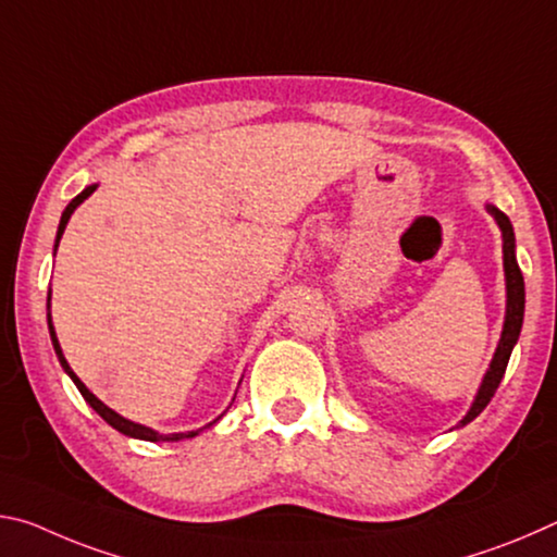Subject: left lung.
Segmentation results:
<instances>
[{"instance_id":"1","label":"left lung","mask_w":557,"mask_h":557,"mask_svg":"<svg viewBox=\"0 0 557 557\" xmlns=\"http://www.w3.org/2000/svg\"><path fill=\"white\" fill-rule=\"evenodd\" d=\"M488 213L494 215L496 223H498V228H502V233H504V268H506V292H508L506 322H504L502 342H498V348H496V354H494L492 369L486 371L482 388H479V393H476V400H474V405H471L469 412H467V418L461 420L459 425H467V422L474 420L476 414L486 408L488 400L494 398L498 383H502L504 373H506V366H508V358H511L513 344L518 342V334H521V324H523L525 289H523L521 268H518V262H516V238H513L511 221H508L506 213L494 209V206H488Z\"/></svg>"}]
</instances>
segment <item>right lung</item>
Returning a JSON list of instances; mask_svg holds the SVG:
<instances>
[{"label": "right lung", "mask_w": 557, "mask_h": 557, "mask_svg": "<svg viewBox=\"0 0 557 557\" xmlns=\"http://www.w3.org/2000/svg\"><path fill=\"white\" fill-rule=\"evenodd\" d=\"M92 191H96V186L83 188V191H81L78 196H75V199H73L69 206H65V211H63V215H61V223H59V235H55V245H59L61 235H63V231H65V223H69L71 213L75 211V206L86 201ZM49 299H51V295H49ZM49 329H51V342H53V348H55V356H59V361H61V366H63V371L71 375L73 383L78 385V391H81L83 398H86V403H90V408L96 410V412L100 414V418L108 422V425H112V428H115L117 432H122V435H127V437L149 440V442H159V440H164V442H176V440H186V437H194V435H196V432H178V435H159V432L149 430V428H145V425H137V422H129V420L122 418V414H117L115 410H110L108 405H106V403H100V400L96 398V395H92V393L86 388V385H83V381L78 379V375H75V373L71 371L69 361H65V358H63V351H61V346H59V338H55L53 324H51V314H49Z\"/></svg>", "instance_id": "obj_1"}]
</instances>
